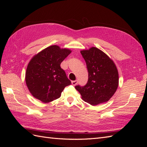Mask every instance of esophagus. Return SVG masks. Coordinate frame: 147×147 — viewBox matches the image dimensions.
Listing matches in <instances>:
<instances>
[{
	"instance_id": "obj_1",
	"label": "esophagus",
	"mask_w": 147,
	"mask_h": 147,
	"mask_svg": "<svg viewBox=\"0 0 147 147\" xmlns=\"http://www.w3.org/2000/svg\"><path fill=\"white\" fill-rule=\"evenodd\" d=\"M78 83V80H74V81H72V84H73L74 86H75L76 84Z\"/></svg>"
}]
</instances>
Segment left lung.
I'll return each mask as SVG.
<instances>
[{
    "label": "left lung",
    "mask_w": 147,
    "mask_h": 147,
    "mask_svg": "<svg viewBox=\"0 0 147 147\" xmlns=\"http://www.w3.org/2000/svg\"><path fill=\"white\" fill-rule=\"evenodd\" d=\"M88 71V81L85 86L75 88L82 99L91 105L107 102L116 92L119 75L113 61L96 47L80 51Z\"/></svg>",
    "instance_id": "1"
}]
</instances>
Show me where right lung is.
Returning a JSON list of instances; mask_svg holds the SVG:
<instances>
[{"label":"right lung","instance_id":"add662e5","mask_svg":"<svg viewBox=\"0 0 147 147\" xmlns=\"http://www.w3.org/2000/svg\"><path fill=\"white\" fill-rule=\"evenodd\" d=\"M71 52L68 48L51 45L30 59L25 80L29 92L35 99L48 103L59 98L64 88L71 84L60 66Z\"/></svg>","mask_w":147,"mask_h":147}]
</instances>
